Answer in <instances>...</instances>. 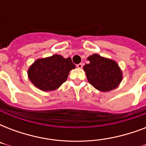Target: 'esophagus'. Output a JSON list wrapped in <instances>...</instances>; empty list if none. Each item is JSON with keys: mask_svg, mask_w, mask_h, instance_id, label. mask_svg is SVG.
Returning <instances> with one entry per match:
<instances>
[{"mask_svg": "<svg viewBox=\"0 0 146 146\" xmlns=\"http://www.w3.org/2000/svg\"><path fill=\"white\" fill-rule=\"evenodd\" d=\"M76 66H77L78 68H82V66H83V64H82V63H80V64H78L77 65H76Z\"/></svg>", "mask_w": 146, "mask_h": 146, "instance_id": "obj_1", "label": "esophagus"}]
</instances>
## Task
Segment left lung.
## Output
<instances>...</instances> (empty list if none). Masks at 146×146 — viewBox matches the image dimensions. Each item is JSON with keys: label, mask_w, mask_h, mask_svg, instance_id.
Returning a JSON list of instances; mask_svg holds the SVG:
<instances>
[{"label": "left lung", "mask_w": 146, "mask_h": 146, "mask_svg": "<svg viewBox=\"0 0 146 146\" xmlns=\"http://www.w3.org/2000/svg\"><path fill=\"white\" fill-rule=\"evenodd\" d=\"M90 63L83 66L88 81L96 89L108 92L115 89L122 80L117 64L112 60L93 54L88 58Z\"/></svg>", "instance_id": "8db88e82"}]
</instances>
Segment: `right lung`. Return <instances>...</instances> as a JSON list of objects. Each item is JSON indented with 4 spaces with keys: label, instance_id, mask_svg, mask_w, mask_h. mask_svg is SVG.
I'll list each match as a JSON object with an SVG mask.
<instances>
[{
    "label": "right lung",
    "instance_id": "right-lung-1",
    "mask_svg": "<svg viewBox=\"0 0 146 146\" xmlns=\"http://www.w3.org/2000/svg\"><path fill=\"white\" fill-rule=\"evenodd\" d=\"M75 68L70 57L64 58L54 54L38 59L29 67L28 76L35 86L42 91H53L59 88L67 79L70 71Z\"/></svg>",
    "mask_w": 146,
    "mask_h": 146
}]
</instances>
